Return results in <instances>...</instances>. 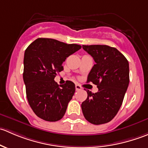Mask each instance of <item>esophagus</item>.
Instances as JSON below:
<instances>
[{
	"mask_svg": "<svg viewBox=\"0 0 148 148\" xmlns=\"http://www.w3.org/2000/svg\"><path fill=\"white\" fill-rule=\"evenodd\" d=\"M75 88H76V90L79 91V90H81L82 89V86L79 84H76L75 85Z\"/></svg>",
	"mask_w": 148,
	"mask_h": 148,
	"instance_id": "1",
	"label": "esophagus"
}]
</instances>
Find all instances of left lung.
<instances>
[{
    "mask_svg": "<svg viewBox=\"0 0 148 148\" xmlns=\"http://www.w3.org/2000/svg\"><path fill=\"white\" fill-rule=\"evenodd\" d=\"M96 62L87 77V82L97 86L98 92L87 90V98L82 104L85 119L94 125L110 122L118 112L130 82L129 63L116 48L107 45L82 46Z\"/></svg>",
    "mask_w": 148,
    "mask_h": 148,
    "instance_id": "left-lung-1",
    "label": "left lung"
}]
</instances>
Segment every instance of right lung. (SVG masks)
Instances as JSON below:
<instances>
[{
    "label": "right lung",
    "mask_w": 148,
    "mask_h": 148,
    "mask_svg": "<svg viewBox=\"0 0 148 148\" xmlns=\"http://www.w3.org/2000/svg\"><path fill=\"white\" fill-rule=\"evenodd\" d=\"M81 48L78 44L39 38L25 51L23 78L26 97L34 112L42 120L56 122L64 115L75 84L66 81L59 86L54 78L64 69L66 59Z\"/></svg>",
    "instance_id": "add662e5"
}]
</instances>
